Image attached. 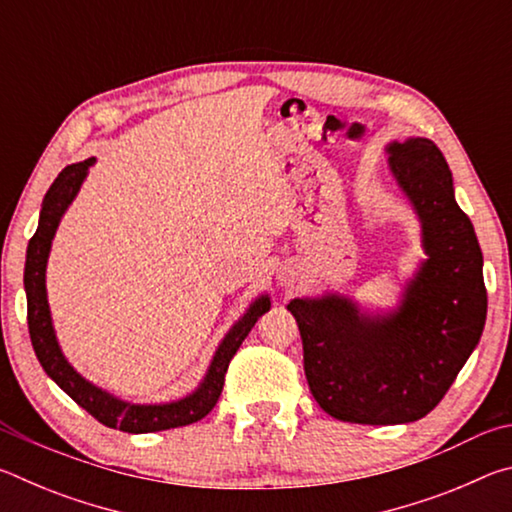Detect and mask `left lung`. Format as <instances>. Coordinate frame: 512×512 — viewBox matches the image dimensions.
<instances>
[{
  "instance_id": "8db88e82",
  "label": "left lung",
  "mask_w": 512,
  "mask_h": 512,
  "mask_svg": "<svg viewBox=\"0 0 512 512\" xmlns=\"http://www.w3.org/2000/svg\"><path fill=\"white\" fill-rule=\"evenodd\" d=\"M386 153L418 214L427 255L400 307L366 314L339 293L287 305L311 395L332 418L357 424L415 422L436 409L479 345L488 311L483 255L445 155L427 137L393 142Z\"/></svg>"
}]
</instances>
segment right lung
Masks as SVG:
<instances>
[{"label": "right lung", "mask_w": 512, "mask_h": 512, "mask_svg": "<svg viewBox=\"0 0 512 512\" xmlns=\"http://www.w3.org/2000/svg\"><path fill=\"white\" fill-rule=\"evenodd\" d=\"M92 164L94 158H88L83 162L69 164V167L58 173L54 185H51L49 192L45 194V201H42L36 235L29 241L27 264H24V291H27V320L36 357L47 375L54 379L56 384L81 406V409L88 411L92 418H97L110 429L128 433H151L185 427V424L203 420L205 415L214 409L216 400H219V395L223 391L225 372H228L230 361L237 354L239 345L244 343L250 329L255 327L257 318L271 309V298L259 296L253 305L246 309V314L230 327V332L223 336L219 348H216L203 381L198 384L194 393L185 395L183 400L167 404H131L119 400V397L110 395L108 391H103V388L94 386L92 381L81 377L79 372L69 366V361L65 359V354L58 345L47 302L45 273L51 241H54L58 223L67 212V207L72 205L76 194H79Z\"/></svg>", "instance_id": "right-lung-1"}]
</instances>
